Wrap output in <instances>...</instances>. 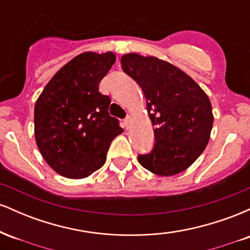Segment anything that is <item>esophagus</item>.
I'll use <instances>...</instances> for the list:
<instances>
[{
  "mask_svg": "<svg viewBox=\"0 0 250 250\" xmlns=\"http://www.w3.org/2000/svg\"><path fill=\"white\" fill-rule=\"evenodd\" d=\"M129 121H130V116H127V117H125V127H128Z\"/></svg>",
  "mask_w": 250,
  "mask_h": 250,
  "instance_id": "34e87169",
  "label": "esophagus"
}]
</instances>
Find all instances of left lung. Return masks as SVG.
I'll return each instance as SVG.
<instances>
[{
	"instance_id": "1",
	"label": "left lung",
	"mask_w": 250,
	"mask_h": 250,
	"mask_svg": "<svg viewBox=\"0 0 250 250\" xmlns=\"http://www.w3.org/2000/svg\"><path fill=\"white\" fill-rule=\"evenodd\" d=\"M122 69L142 88L155 125L150 153L137 156L140 165L160 176L186 170L208 145L214 116L207 94L169 62L127 54Z\"/></svg>"
}]
</instances>
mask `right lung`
<instances>
[{
    "instance_id": "right-lung-1",
    "label": "right lung",
    "mask_w": 250,
    "mask_h": 250,
    "mask_svg": "<svg viewBox=\"0 0 250 250\" xmlns=\"http://www.w3.org/2000/svg\"><path fill=\"white\" fill-rule=\"evenodd\" d=\"M115 61L110 51L80 54L57 71L37 99V147L62 176L83 179L101 168L111 141L123 131L108 113L110 99L99 90Z\"/></svg>"
}]
</instances>
